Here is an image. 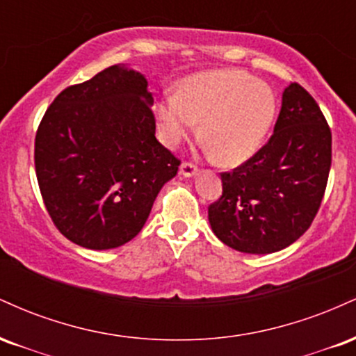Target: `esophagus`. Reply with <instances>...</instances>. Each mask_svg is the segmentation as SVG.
<instances>
[{
    "label": "esophagus",
    "mask_w": 356,
    "mask_h": 356,
    "mask_svg": "<svg viewBox=\"0 0 356 356\" xmlns=\"http://www.w3.org/2000/svg\"><path fill=\"white\" fill-rule=\"evenodd\" d=\"M179 172H181L184 177H194V175H197V167L191 164V162H182Z\"/></svg>",
    "instance_id": "obj_1"
}]
</instances>
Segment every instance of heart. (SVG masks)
Wrapping results in <instances>:
<instances>
[{"mask_svg": "<svg viewBox=\"0 0 356 356\" xmlns=\"http://www.w3.org/2000/svg\"><path fill=\"white\" fill-rule=\"evenodd\" d=\"M275 115L271 87L231 68L187 76L177 93H167L155 104L159 136L167 147L181 144L201 122V137L224 165L252 157Z\"/></svg>", "mask_w": 356, "mask_h": 356, "instance_id": "obj_1", "label": "heart"}]
</instances>
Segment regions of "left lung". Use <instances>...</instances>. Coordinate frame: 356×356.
<instances>
[{
    "label": "left lung",
    "instance_id": "1",
    "mask_svg": "<svg viewBox=\"0 0 356 356\" xmlns=\"http://www.w3.org/2000/svg\"><path fill=\"white\" fill-rule=\"evenodd\" d=\"M332 167V132L306 90L283 92L275 132L249 161L220 174L222 195L209 206L212 231L248 254H269L312 226Z\"/></svg>",
    "mask_w": 356,
    "mask_h": 356
}]
</instances>
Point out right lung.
Returning <instances> with one entry per match:
<instances>
[{
    "label": "right lung",
    "instance_id": "obj_1",
    "mask_svg": "<svg viewBox=\"0 0 356 356\" xmlns=\"http://www.w3.org/2000/svg\"><path fill=\"white\" fill-rule=\"evenodd\" d=\"M140 72L113 65L72 85L44 112L35 169L48 214L81 248L113 249L144 227L181 161L155 138Z\"/></svg>",
    "mask_w": 356,
    "mask_h": 356
}]
</instances>
